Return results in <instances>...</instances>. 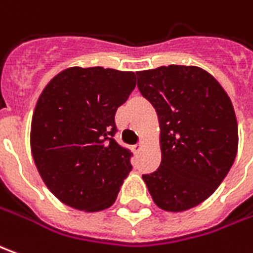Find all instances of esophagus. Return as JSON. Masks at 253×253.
<instances>
[{
    "label": "esophagus",
    "mask_w": 253,
    "mask_h": 253,
    "mask_svg": "<svg viewBox=\"0 0 253 253\" xmlns=\"http://www.w3.org/2000/svg\"><path fill=\"white\" fill-rule=\"evenodd\" d=\"M141 148H142V144H135V145H133V151L134 152H140Z\"/></svg>",
    "instance_id": "34e87169"
}]
</instances>
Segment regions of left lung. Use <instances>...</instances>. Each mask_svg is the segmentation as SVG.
<instances>
[{
	"label": "left lung",
	"mask_w": 253,
	"mask_h": 253,
	"mask_svg": "<svg viewBox=\"0 0 253 253\" xmlns=\"http://www.w3.org/2000/svg\"><path fill=\"white\" fill-rule=\"evenodd\" d=\"M137 85L159 120L162 161L142 180L155 205L184 212L208 199L231 169L238 123L227 92L198 66L169 65L137 72Z\"/></svg>",
	"instance_id": "left-lung-1"
}]
</instances>
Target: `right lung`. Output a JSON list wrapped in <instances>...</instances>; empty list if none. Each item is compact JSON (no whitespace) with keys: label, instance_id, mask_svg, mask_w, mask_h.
<instances>
[{"label":"right lung","instance_id":"add662e5","mask_svg":"<svg viewBox=\"0 0 253 253\" xmlns=\"http://www.w3.org/2000/svg\"><path fill=\"white\" fill-rule=\"evenodd\" d=\"M134 87V72L73 66L40 94L30 148L44 184L62 204L84 212L115 204L131 170V154L113 140L115 113Z\"/></svg>","mask_w":253,"mask_h":253}]
</instances>
